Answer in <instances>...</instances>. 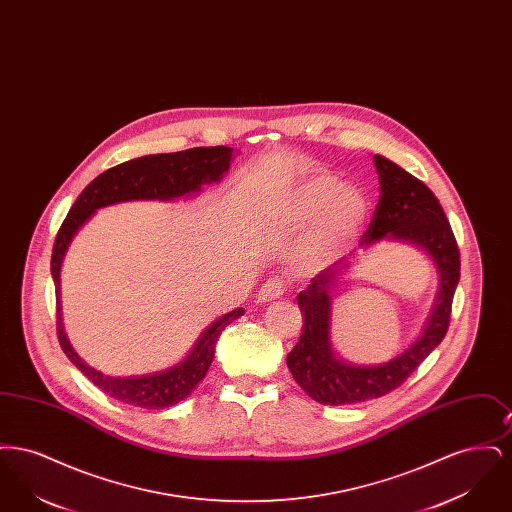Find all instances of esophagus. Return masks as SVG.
<instances>
[{
    "instance_id": "1",
    "label": "esophagus",
    "mask_w": 512,
    "mask_h": 512,
    "mask_svg": "<svg viewBox=\"0 0 512 512\" xmlns=\"http://www.w3.org/2000/svg\"><path fill=\"white\" fill-rule=\"evenodd\" d=\"M284 295V280L278 276L268 278L267 282L261 286V290L257 293V303H268L272 299H278Z\"/></svg>"
}]
</instances>
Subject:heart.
Returning a JSON list of instances; mask_svg holds the SVG:
<instances>
[{
  "instance_id": "heart-1",
  "label": "heart",
  "mask_w": 512,
  "mask_h": 512,
  "mask_svg": "<svg viewBox=\"0 0 512 512\" xmlns=\"http://www.w3.org/2000/svg\"><path fill=\"white\" fill-rule=\"evenodd\" d=\"M365 195L340 184L334 174L317 172L286 194L282 217L292 226H309L297 255L299 267L315 270L332 263L359 232L366 217Z\"/></svg>"
}]
</instances>
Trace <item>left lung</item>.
I'll return each mask as SVG.
<instances>
[{"label": "left lung", "mask_w": 512, "mask_h": 512, "mask_svg": "<svg viewBox=\"0 0 512 512\" xmlns=\"http://www.w3.org/2000/svg\"><path fill=\"white\" fill-rule=\"evenodd\" d=\"M380 199L361 238V249L395 240L422 249L438 270L439 290L428 322L409 349L380 365H351L338 357L330 341L332 293L355 255L343 257L317 274L297 295L303 332L286 359L293 380L322 405H351L399 388L447 334L451 303L461 278L459 247L451 224L432 190L390 159L374 155Z\"/></svg>", "instance_id": "1"}]
</instances>
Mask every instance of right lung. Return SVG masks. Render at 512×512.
Returning <instances> with one entry per match:
<instances>
[{"instance_id": "1", "label": "right lung", "mask_w": 512, "mask_h": 512, "mask_svg": "<svg viewBox=\"0 0 512 512\" xmlns=\"http://www.w3.org/2000/svg\"><path fill=\"white\" fill-rule=\"evenodd\" d=\"M234 157L232 147H194L176 153H157L126 161L92 180L74 201L67 219L63 220L51 253V276L57 297V336L61 349L94 386L113 399L140 409H167L186 399L205 378L215 357V345L222 330L242 317L244 309H234L209 324L194 349L178 365L142 374V376H109L88 365L67 340L61 315V265L76 232L92 219V215L109 205L124 201H174L199 194L201 186L220 182L230 169Z\"/></svg>"}]
</instances>
